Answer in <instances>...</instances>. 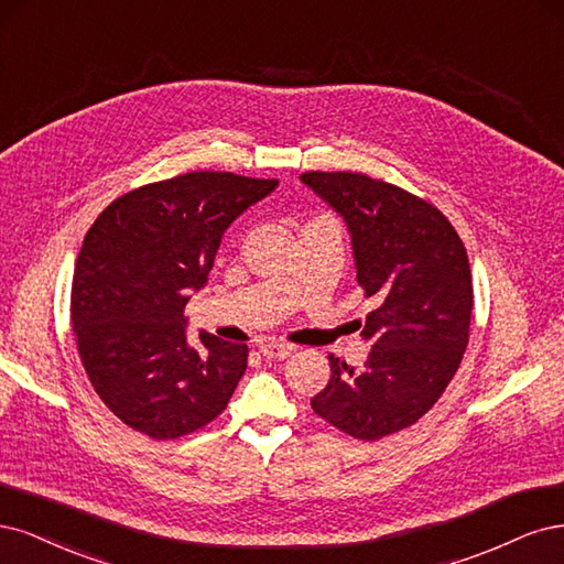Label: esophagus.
I'll use <instances>...</instances> for the list:
<instances>
[{"label":"esophagus","mask_w":564,"mask_h":564,"mask_svg":"<svg viewBox=\"0 0 564 564\" xmlns=\"http://www.w3.org/2000/svg\"><path fill=\"white\" fill-rule=\"evenodd\" d=\"M295 351L293 344H281V341H262L260 344V354L264 358H288L290 354Z\"/></svg>","instance_id":"1"}]
</instances>
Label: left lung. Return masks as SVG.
Returning a JSON list of instances; mask_svg holds the SVG:
<instances>
[{
    "label": "left lung",
    "mask_w": 564,
    "mask_h": 564,
    "mask_svg": "<svg viewBox=\"0 0 564 564\" xmlns=\"http://www.w3.org/2000/svg\"><path fill=\"white\" fill-rule=\"evenodd\" d=\"M300 180L347 225L358 285L377 302L358 321L372 347L366 366L330 356L312 408L358 441H379L424 416L459 368L474 308L466 248L438 208L401 187L347 171Z\"/></svg>",
    "instance_id": "obj_1"
}]
</instances>
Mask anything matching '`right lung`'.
Masks as SVG:
<instances>
[{
    "label": "right lung",
    "instance_id": "add662e5",
    "mask_svg": "<svg viewBox=\"0 0 564 564\" xmlns=\"http://www.w3.org/2000/svg\"><path fill=\"white\" fill-rule=\"evenodd\" d=\"M279 180L198 171L144 185L107 206L84 236L72 279V330L84 370L119 420L173 441L220 414L248 347L198 333L185 306L208 283L229 225Z\"/></svg>",
    "mask_w": 564,
    "mask_h": 564
}]
</instances>
